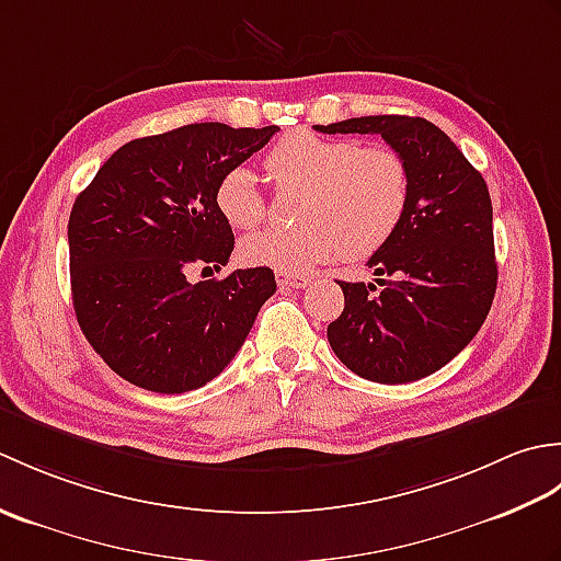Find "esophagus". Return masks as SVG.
Here are the masks:
<instances>
[{
	"mask_svg": "<svg viewBox=\"0 0 561 561\" xmlns=\"http://www.w3.org/2000/svg\"><path fill=\"white\" fill-rule=\"evenodd\" d=\"M277 282L279 287H289V289H306L311 279L304 277V274H291V272H277Z\"/></svg>",
	"mask_w": 561,
	"mask_h": 561,
	"instance_id": "34e87169",
	"label": "esophagus"
}]
</instances>
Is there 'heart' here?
Returning a JSON list of instances; mask_svg holds the SVG:
<instances>
[{
  "label": "heart",
  "mask_w": 561,
  "mask_h": 561,
  "mask_svg": "<svg viewBox=\"0 0 561 561\" xmlns=\"http://www.w3.org/2000/svg\"><path fill=\"white\" fill-rule=\"evenodd\" d=\"M267 173L279 187L306 190L304 226H272L241 243L248 265L279 272H308L344 253L354 260L374 255L398 231L410 199V173L398 151L308 129H296L272 147ZM214 202L233 229H253L267 211L260 178L248 165L221 173Z\"/></svg>",
  "instance_id": "obj_1"
}]
</instances>
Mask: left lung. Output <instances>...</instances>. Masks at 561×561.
Wrapping results in <instances>:
<instances>
[{
    "mask_svg": "<svg viewBox=\"0 0 561 561\" xmlns=\"http://www.w3.org/2000/svg\"><path fill=\"white\" fill-rule=\"evenodd\" d=\"M316 129L380 135L408 165V209L390 241L368 260L383 289L337 282L344 311L328 325V342L366 380H420L468 347L492 308L490 190L450 137L424 117L368 115Z\"/></svg>",
    "mask_w": 561,
    "mask_h": 561,
    "instance_id": "left-lung-1",
    "label": "left lung"
}]
</instances>
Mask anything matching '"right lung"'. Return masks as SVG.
<instances>
[{"label": "right lung", "mask_w": 561, "mask_h": 561, "mask_svg": "<svg viewBox=\"0 0 561 561\" xmlns=\"http://www.w3.org/2000/svg\"><path fill=\"white\" fill-rule=\"evenodd\" d=\"M279 133L195 123L127 141L69 214L71 301L83 337L113 371L151 392L197 390L243 347L277 291L270 267L187 282L219 270L233 231L214 190Z\"/></svg>", "instance_id": "add662e5"}]
</instances>
